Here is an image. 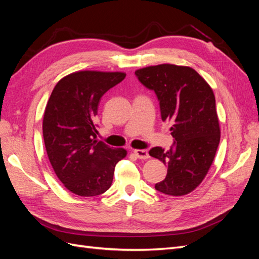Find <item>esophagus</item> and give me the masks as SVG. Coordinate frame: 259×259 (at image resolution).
<instances>
[{"mask_svg":"<svg viewBox=\"0 0 259 259\" xmlns=\"http://www.w3.org/2000/svg\"><path fill=\"white\" fill-rule=\"evenodd\" d=\"M134 153L136 154V156L138 159L140 160H146V159H149V153L147 150H140V149H138V150H134Z\"/></svg>","mask_w":259,"mask_h":259,"instance_id":"obj_1","label":"esophagus"}]
</instances>
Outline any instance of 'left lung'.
<instances>
[{
	"mask_svg": "<svg viewBox=\"0 0 259 259\" xmlns=\"http://www.w3.org/2000/svg\"><path fill=\"white\" fill-rule=\"evenodd\" d=\"M135 74L154 91L162 121L171 124L169 131L175 139L167 151L161 147L149 151L167 166L165 179L154 188L176 197L190 193L205 178L221 140L213 90L194 69L186 66H150L136 70Z\"/></svg>",
	"mask_w": 259,
	"mask_h": 259,
	"instance_id": "8db88e82",
	"label": "left lung"
}]
</instances>
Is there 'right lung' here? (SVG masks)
<instances>
[{"instance_id":"add662e5","label":"right lung","mask_w":259,"mask_h":259,"mask_svg":"<svg viewBox=\"0 0 259 259\" xmlns=\"http://www.w3.org/2000/svg\"><path fill=\"white\" fill-rule=\"evenodd\" d=\"M124 72L76 71L55 86L43 117V137L55 174L80 197H95L111 187L115 164L127 151L96 139L99 101L125 77Z\"/></svg>"}]
</instances>
